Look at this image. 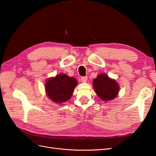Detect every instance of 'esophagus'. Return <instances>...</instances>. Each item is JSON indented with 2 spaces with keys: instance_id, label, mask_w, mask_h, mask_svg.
<instances>
[{
  "instance_id": "34e87169",
  "label": "esophagus",
  "mask_w": 156,
  "mask_h": 156,
  "mask_svg": "<svg viewBox=\"0 0 156 156\" xmlns=\"http://www.w3.org/2000/svg\"><path fill=\"white\" fill-rule=\"evenodd\" d=\"M87 79H88L87 77H82L81 78V81L83 83H86L87 81Z\"/></svg>"
}]
</instances>
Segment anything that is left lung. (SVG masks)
Here are the masks:
<instances>
[{"label": "left lung", "mask_w": 156, "mask_h": 156, "mask_svg": "<svg viewBox=\"0 0 156 156\" xmlns=\"http://www.w3.org/2000/svg\"><path fill=\"white\" fill-rule=\"evenodd\" d=\"M92 86L98 97L105 102L114 100L120 91V86L116 80L105 73L99 74L94 79Z\"/></svg>", "instance_id": "left-lung-1"}]
</instances>
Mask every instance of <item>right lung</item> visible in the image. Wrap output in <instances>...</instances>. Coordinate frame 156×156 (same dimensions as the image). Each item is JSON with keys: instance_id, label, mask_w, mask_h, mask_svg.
<instances>
[{"instance_id": "add662e5", "label": "right lung", "mask_w": 156, "mask_h": 156, "mask_svg": "<svg viewBox=\"0 0 156 156\" xmlns=\"http://www.w3.org/2000/svg\"><path fill=\"white\" fill-rule=\"evenodd\" d=\"M77 81L73 77L60 73L46 80L45 89L49 100L56 104L66 102L71 98Z\"/></svg>"}]
</instances>
